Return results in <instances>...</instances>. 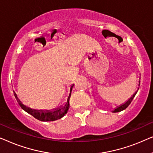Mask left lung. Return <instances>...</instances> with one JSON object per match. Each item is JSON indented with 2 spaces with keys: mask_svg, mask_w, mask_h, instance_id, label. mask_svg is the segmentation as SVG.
Returning <instances> with one entry per match:
<instances>
[{
  "mask_svg": "<svg viewBox=\"0 0 153 153\" xmlns=\"http://www.w3.org/2000/svg\"><path fill=\"white\" fill-rule=\"evenodd\" d=\"M139 85H140V80H139ZM139 88H138V90H139ZM138 90L137 91L135 92V93L134 94V95L131 96V97L129 98V99L127 100V101L125 102V104H122V105H120V106H118V107H117V108H115V109L113 111V112L114 113H116V112H120V111H123V110H124V109H125V108H126L127 106H128L129 104H130V103L131 102V101H132V100L134 99V97H135V95H136V94H137V91H138Z\"/></svg>",
  "mask_w": 153,
  "mask_h": 153,
  "instance_id": "left-lung-1",
  "label": "left lung"
}]
</instances>
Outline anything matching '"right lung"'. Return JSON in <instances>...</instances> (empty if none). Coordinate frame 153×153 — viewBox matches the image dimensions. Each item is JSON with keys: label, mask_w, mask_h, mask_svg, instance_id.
Returning a JSON list of instances; mask_svg holds the SVG:
<instances>
[{"label": "right lung", "mask_w": 153, "mask_h": 153, "mask_svg": "<svg viewBox=\"0 0 153 153\" xmlns=\"http://www.w3.org/2000/svg\"><path fill=\"white\" fill-rule=\"evenodd\" d=\"M72 85L70 88V95L68 96V100H67V102L65 104L64 106H61V107L56 108V109H53V111H40V110H35V109H32V108H30L28 107H26V106L24 105L17 97L16 93L14 92V95L15 97L16 101L19 104L21 107H22L23 109H24L25 111L28 113L29 114L32 115V116L35 118L37 120L40 121H54L58 120V119H60L63 117L65 115L67 114L68 111L69 109V107H70V98L71 96V92H72Z\"/></svg>", "instance_id": "right-lung-1"}]
</instances>
